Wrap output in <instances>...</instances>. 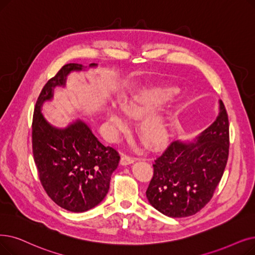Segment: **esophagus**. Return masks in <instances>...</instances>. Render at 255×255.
<instances>
[{
    "label": "esophagus",
    "mask_w": 255,
    "mask_h": 255,
    "mask_svg": "<svg viewBox=\"0 0 255 255\" xmlns=\"http://www.w3.org/2000/svg\"><path fill=\"white\" fill-rule=\"evenodd\" d=\"M135 161V158L134 157H131V156H128V155H122L121 157V164L123 165H127V164H130V163H133Z\"/></svg>",
    "instance_id": "34e87169"
}]
</instances>
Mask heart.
Here are the masks:
<instances>
[{
  "label": "heart",
  "mask_w": 255,
  "mask_h": 255,
  "mask_svg": "<svg viewBox=\"0 0 255 255\" xmlns=\"http://www.w3.org/2000/svg\"><path fill=\"white\" fill-rule=\"evenodd\" d=\"M175 94L172 87L154 86L132 94L122 104V110L130 118L143 116L137 124L140 136L150 145H156L168 137L171 129V114L165 108H158ZM107 123L113 135H118L127 126V121L120 110L109 106L106 110Z\"/></svg>",
  "instance_id": "heart-1"
}]
</instances>
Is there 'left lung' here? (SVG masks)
<instances>
[{"label":"left lung","mask_w":255,"mask_h":255,"mask_svg":"<svg viewBox=\"0 0 255 255\" xmlns=\"http://www.w3.org/2000/svg\"><path fill=\"white\" fill-rule=\"evenodd\" d=\"M229 150L228 116L219 100L214 123L193 140H173L154 160L146 192L149 203L171 218L197 214L222 178Z\"/></svg>","instance_id":"obj_1"}]
</instances>
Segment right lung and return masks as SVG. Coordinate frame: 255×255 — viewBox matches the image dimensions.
I'll return each instance as SVG.
<instances>
[{
	"label": "right lung",
	"instance_id": "add662e5",
	"mask_svg": "<svg viewBox=\"0 0 255 255\" xmlns=\"http://www.w3.org/2000/svg\"><path fill=\"white\" fill-rule=\"evenodd\" d=\"M91 63L88 68H97ZM87 69L78 63L63 65L43 86L32 122L33 156L39 179L52 200L73 213H83L101 203L118 168L119 153L97 138L86 122L78 119L59 128L43 117V103L53 100L55 87H65L72 72Z\"/></svg>",
	"mask_w": 255,
	"mask_h": 255
}]
</instances>
